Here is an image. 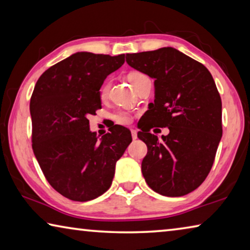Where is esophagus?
Listing matches in <instances>:
<instances>
[{"label":"esophagus","mask_w":250,"mask_h":250,"mask_svg":"<svg viewBox=\"0 0 250 250\" xmlns=\"http://www.w3.org/2000/svg\"><path fill=\"white\" fill-rule=\"evenodd\" d=\"M131 135H132V139H133V140H135V139L138 138V132H137V130L131 129Z\"/></svg>","instance_id":"esophagus-1"}]
</instances>
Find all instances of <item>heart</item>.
Listing matches in <instances>:
<instances>
[{
  "instance_id": "heart-1",
  "label": "heart",
  "mask_w": 250,
  "mask_h": 250,
  "mask_svg": "<svg viewBox=\"0 0 250 250\" xmlns=\"http://www.w3.org/2000/svg\"><path fill=\"white\" fill-rule=\"evenodd\" d=\"M145 77H146V76L143 75L142 73H139V71H132V73H130L128 76V78L131 82V83H132L133 87H135V84L139 83V80H141ZM108 89H109L108 83H104V86L101 87L100 95L103 98H104V97L107 96ZM115 120H116V122H118V124H120V125H129V124H131V121H132V117H131V115L128 112L119 111L115 115Z\"/></svg>"
}]
</instances>
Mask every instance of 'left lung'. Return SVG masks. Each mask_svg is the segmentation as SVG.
Segmentation results:
<instances>
[{
    "mask_svg": "<svg viewBox=\"0 0 250 250\" xmlns=\"http://www.w3.org/2000/svg\"><path fill=\"white\" fill-rule=\"evenodd\" d=\"M132 68L154 78V104L147 118L170 133L141 129L138 138L147 153L141 170L147 185L164 196H183L196 189L213 167L221 141L222 100L206 67L173 47L126 54Z\"/></svg>",
    "mask_w": 250,
    "mask_h": 250,
    "instance_id": "8db88e82",
    "label": "left lung"
}]
</instances>
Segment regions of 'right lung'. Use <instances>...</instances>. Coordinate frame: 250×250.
<instances>
[{
  "instance_id": "right-lung-1",
  "label": "right lung",
  "mask_w": 250,
  "mask_h": 250,
  "mask_svg": "<svg viewBox=\"0 0 250 250\" xmlns=\"http://www.w3.org/2000/svg\"><path fill=\"white\" fill-rule=\"evenodd\" d=\"M125 54L79 52L44 71L32 94V146L46 180L71 201L97 198L111 186L116 163L132 141L115 125L98 140L88 117L101 108L100 88Z\"/></svg>"
}]
</instances>
